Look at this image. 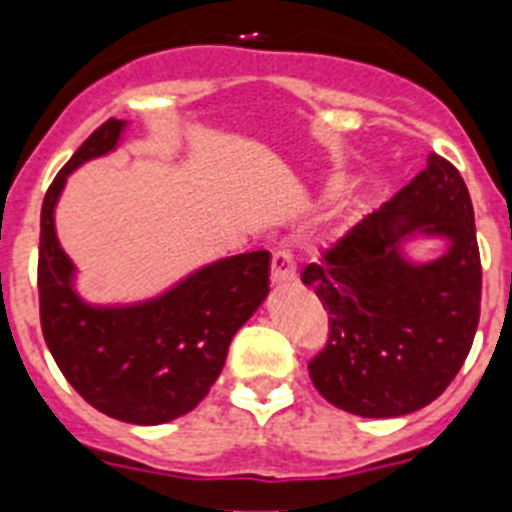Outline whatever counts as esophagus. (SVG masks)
<instances>
[{
	"label": "esophagus",
	"mask_w": 512,
	"mask_h": 512,
	"mask_svg": "<svg viewBox=\"0 0 512 512\" xmlns=\"http://www.w3.org/2000/svg\"><path fill=\"white\" fill-rule=\"evenodd\" d=\"M295 277H297V269H295L292 253L284 251V248L274 251V256H271V282L287 284V282H295Z\"/></svg>",
	"instance_id": "1"
}]
</instances>
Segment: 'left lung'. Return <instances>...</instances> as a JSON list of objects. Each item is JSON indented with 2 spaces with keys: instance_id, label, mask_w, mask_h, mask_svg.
<instances>
[{
  "instance_id": "obj_1",
  "label": "left lung",
  "mask_w": 512,
  "mask_h": 512,
  "mask_svg": "<svg viewBox=\"0 0 512 512\" xmlns=\"http://www.w3.org/2000/svg\"><path fill=\"white\" fill-rule=\"evenodd\" d=\"M446 234L450 251L415 267L396 251L405 234ZM328 310V341L307 369L315 390L361 418H397L431 405L472 348L482 302L474 207L438 153L390 202L302 269Z\"/></svg>"
}]
</instances>
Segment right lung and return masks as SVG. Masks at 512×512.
<instances>
[{
	"label": "right lung",
	"instance_id": "right-lung-1",
	"mask_svg": "<svg viewBox=\"0 0 512 512\" xmlns=\"http://www.w3.org/2000/svg\"><path fill=\"white\" fill-rule=\"evenodd\" d=\"M122 120L102 122L45 192L40 210V328L63 377L110 418L158 425L205 400L223 369L235 330L269 295V251L205 266L158 300L133 307H89L71 289L69 256L53 228L66 176L112 151Z\"/></svg>",
	"mask_w": 512,
	"mask_h": 512
}]
</instances>
